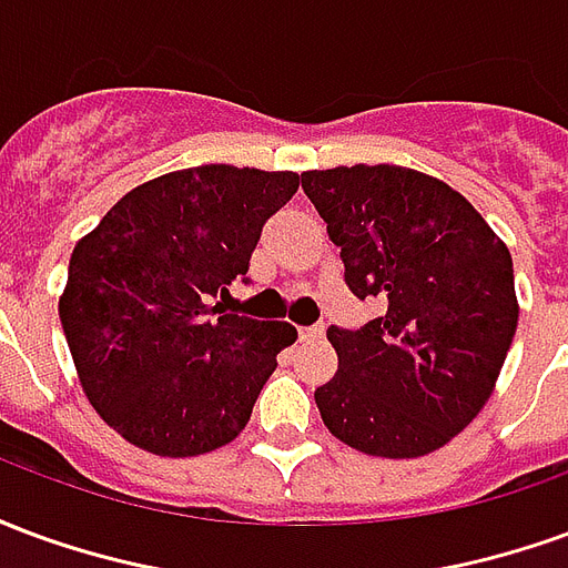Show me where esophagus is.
I'll list each match as a JSON object with an SVG mask.
<instances>
[{
  "instance_id": "34e87169",
  "label": "esophagus",
  "mask_w": 568,
  "mask_h": 568,
  "mask_svg": "<svg viewBox=\"0 0 568 568\" xmlns=\"http://www.w3.org/2000/svg\"><path fill=\"white\" fill-rule=\"evenodd\" d=\"M322 334H325V325L322 322H316V325H304V328H297V337L307 344V341H320Z\"/></svg>"
}]
</instances>
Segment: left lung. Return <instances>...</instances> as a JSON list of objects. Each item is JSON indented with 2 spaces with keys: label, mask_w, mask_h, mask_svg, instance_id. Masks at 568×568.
<instances>
[{
  "label": "left lung",
  "mask_w": 568,
  "mask_h": 568,
  "mask_svg": "<svg viewBox=\"0 0 568 568\" xmlns=\"http://www.w3.org/2000/svg\"><path fill=\"white\" fill-rule=\"evenodd\" d=\"M344 280L383 301L362 328H328L337 374L316 389L334 438L410 459L444 447L487 405L517 332L511 255L468 200L405 166L301 173Z\"/></svg>",
  "instance_id": "1"
}]
</instances>
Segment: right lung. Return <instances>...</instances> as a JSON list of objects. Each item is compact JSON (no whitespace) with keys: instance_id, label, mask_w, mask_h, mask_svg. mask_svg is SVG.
Instances as JSON below:
<instances>
[{"instance_id":"1","label":"right lung","mask_w":568,"mask_h":568,"mask_svg":"<svg viewBox=\"0 0 568 568\" xmlns=\"http://www.w3.org/2000/svg\"><path fill=\"white\" fill-rule=\"evenodd\" d=\"M297 182L227 163L179 170L133 187L75 246L60 322L84 393L121 438L197 456L246 428L297 332L217 297L248 280L261 227Z\"/></svg>"}]
</instances>
